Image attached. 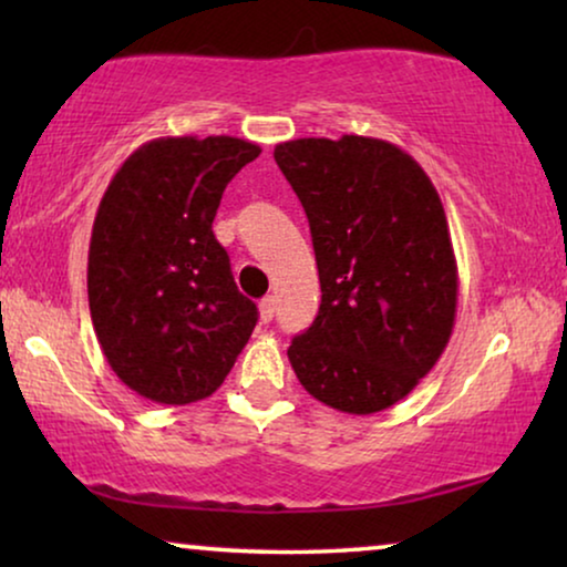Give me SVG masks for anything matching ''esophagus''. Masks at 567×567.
I'll return each instance as SVG.
<instances>
[{
    "instance_id": "esophagus-1",
    "label": "esophagus",
    "mask_w": 567,
    "mask_h": 567,
    "mask_svg": "<svg viewBox=\"0 0 567 567\" xmlns=\"http://www.w3.org/2000/svg\"><path fill=\"white\" fill-rule=\"evenodd\" d=\"M274 315H276V299L266 297L260 301V320L270 322V320H274Z\"/></svg>"
}]
</instances>
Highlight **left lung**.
Segmentation results:
<instances>
[{
  "label": "left lung",
  "instance_id": "1",
  "mask_svg": "<svg viewBox=\"0 0 567 567\" xmlns=\"http://www.w3.org/2000/svg\"><path fill=\"white\" fill-rule=\"evenodd\" d=\"M312 231L322 301L291 340L301 386L371 415L436 367L456 317V260L444 206L417 162L382 138H297L274 152Z\"/></svg>",
  "mask_w": 567,
  "mask_h": 567
}]
</instances>
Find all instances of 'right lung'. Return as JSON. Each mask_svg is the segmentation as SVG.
I'll list each match as a JSON object with an SVG mask.
<instances>
[{
    "instance_id": "add662e5",
    "label": "right lung",
    "mask_w": 567,
    "mask_h": 567,
    "mask_svg": "<svg viewBox=\"0 0 567 567\" xmlns=\"http://www.w3.org/2000/svg\"><path fill=\"white\" fill-rule=\"evenodd\" d=\"M260 154L235 136L146 142L113 175L87 258L107 363L128 390L188 405L219 390L258 322L214 237L227 183Z\"/></svg>"
}]
</instances>
